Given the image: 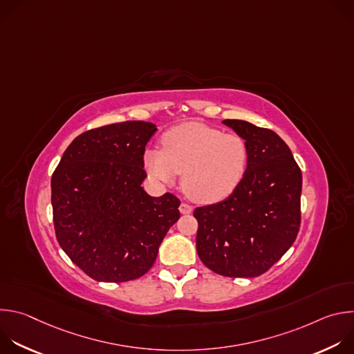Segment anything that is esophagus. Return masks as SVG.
Wrapping results in <instances>:
<instances>
[{
  "label": "esophagus",
  "instance_id": "1",
  "mask_svg": "<svg viewBox=\"0 0 354 354\" xmlns=\"http://www.w3.org/2000/svg\"><path fill=\"white\" fill-rule=\"evenodd\" d=\"M179 212H180L182 214H190V213L193 212V206H190L189 203H182V205L179 206Z\"/></svg>",
  "mask_w": 354,
  "mask_h": 354
}]
</instances>
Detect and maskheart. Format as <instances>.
Masks as SVG:
<instances>
[{"mask_svg":"<svg viewBox=\"0 0 354 354\" xmlns=\"http://www.w3.org/2000/svg\"><path fill=\"white\" fill-rule=\"evenodd\" d=\"M162 149L145 151L144 164L151 179L172 183L182 174L183 192L198 203H216L241 183L248 167L246 140L236 133L185 123L161 138Z\"/></svg>","mask_w":354,"mask_h":354,"instance_id":"b5f03b06","label":"heart"}]
</instances>
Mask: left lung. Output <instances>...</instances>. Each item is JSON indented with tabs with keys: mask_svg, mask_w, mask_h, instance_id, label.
I'll return each mask as SVG.
<instances>
[{
	"mask_svg": "<svg viewBox=\"0 0 354 354\" xmlns=\"http://www.w3.org/2000/svg\"><path fill=\"white\" fill-rule=\"evenodd\" d=\"M223 123L246 140L248 167L227 198L194 210L197 255L217 274L257 277L297 238L302 175L288 145L273 130L243 120Z\"/></svg>",
	"mask_w": 354,
	"mask_h": 354,
	"instance_id": "obj_1",
	"label": "left lung"
}]
</instances>
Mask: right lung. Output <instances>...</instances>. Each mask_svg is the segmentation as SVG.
Segmentation results:
<instances>
[{
    "instance_id": "right-lung-1",
    "label": "right lung",
    "mask_w": 354,
    "mask_h": 354,
    "mask_svg": "<svg viewBox=\"0 0 354 354\" xmlns=\"http://www.w3.org/2000/svg\"><path fill=\"white\" fill-rule=\"evenodd\" d=\"M157 127L127 120L88 130L73 140L52 176L56 238L91 279L122 283L154 265L180 200L151 197L144 153Z\"/></svg>"
}]
</instances>
